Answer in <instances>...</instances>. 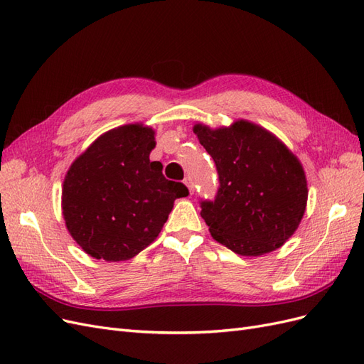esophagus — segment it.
Here are the masks:
<instances>
[{"instance_id":"1","label":"esophagus","mask_w":364,"mask_h":364,"mask_svg":"<svg viewBox=\"0 0 364 364\" xmlns=\"http://www.w3.org/2000/svg\"><path fill=\"white\" fill-rule=\"evenodd\" d=\"M185 183H186V186H188L190 193L193 194V193H194V183H193V179H191V178H186V179H185Z\"/></svg>"}]
</instances>
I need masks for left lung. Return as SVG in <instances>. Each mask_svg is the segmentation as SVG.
Masks as SVG:
<instances>
[{
	"label": "left lung",
	"mask_w": 364,
	"mask_h": 364,
	"mask_svg": "<svg viewBox=\"0 0 364 364\" xmlns=\"http://www.w3.org/2000/svg\"><path fill=\"white\" fill-rule=\"evenodd\" d=\"M193 130L218 173L215 199L200 202L213 238L243 257L281 247L306 206L299 159L269 130L246 119L214 130L199 123Z\"/></svg>",
	"instance_id": "obj_1"
}]
</instances>
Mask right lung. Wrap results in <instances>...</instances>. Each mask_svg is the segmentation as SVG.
<instances>
[{
    "instance_id": "1",
    "label": "right lung",
    "mask_w": 364,
    "mask_h": 364,
    "mask_svg": "<svg viewBox=\"0 0 364 364\" xmlns=\"http://www.w3.org/2000/svg\"><path fill=\"white\" fill-rule=\"evenodd\" d=\"M155 130L126 124L98 136L65 176L62 213L68 232L87 255L126 261L156 240L173 203L188 196L150 161Z\"/></svg>"
}]
</instances>
